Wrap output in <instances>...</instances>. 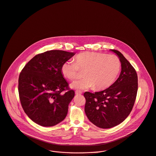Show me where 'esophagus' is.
I'll use <instances>...</instances> for the list:
<instances>
[{
    "instance_id": "obj_1",
    "label": "esophagus",
    "mask_w": 156,
    "mask_h": 156,
    "mask_svg": "<svg viewBox=\"0 0 156 156\" xmlns=\"http://www.w3.org/2000/svg\"><path fill=\"white\" fill-rule=\"evenodd\" d=\"M81 94H82V92H81V91H80V90H76L75 91V94H76V95H81Z\"/></svg>"
}]
</instances>
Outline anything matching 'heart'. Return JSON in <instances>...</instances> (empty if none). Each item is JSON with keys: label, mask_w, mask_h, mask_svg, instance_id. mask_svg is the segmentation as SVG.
Here are the masks:
<instances>
[{"label": "heart", "mask_w": 156, "mask_h": 156, "mask_svg": "<svg viewBox=\"0 0 156 156\" xmlns=\"http://www.w3.org/2000/svg\"><path fill=\"white\" fill-rule=\"evenodd\" d=\"M121 69V62L115 55L86 51L78 54L75 61L69 60L61 66L63 76L69 80L76 78L80 70L84 71L83 79L70 85L72 88L86 90L94 88L103 90L111 86L116 80Z\"/></svg>", "instance_id": "b5f03b06"}]
</instances>
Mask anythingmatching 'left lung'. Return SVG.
I'll return each mask as SVG.
<instances>
[{"instance_id":"1","label":"left lung","mask_w":156,"mask_h":156,"mask_svg":"<svg viewBox=\"0 0 156 156\" xmlns=\"http://www.w3.org/2000/svg\"><path fill=\"white\" fill-rule=\"evenodd\" d=\"M120 58L122 71L109 88L94 94L86 92L84 110L89 120L97 127L108 129L122 123L134 106L138 77L135 69L118 50H111Z\"/></svg>"}]
</instances>
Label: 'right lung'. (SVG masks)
<instances>
[{
    "instance_id": "add662e5",
    "label": "right lung",
    "mask_w": 156,
    "mask_h": 156,
    "mask_svg": "<svg viewBox=\"0 0 156 156\" xmlns=\"http://www.w3.org/2000/svg\"><path fill=\"white\" fill-rule=\"evenodd\" d=\"M74 55L64 50L47 51L34 56L21 70L19 99L24 112L34 123L53 126L66 118L75 92L64 78L61 66Z\"/></svg>"
}]
</instances>
